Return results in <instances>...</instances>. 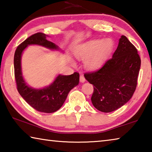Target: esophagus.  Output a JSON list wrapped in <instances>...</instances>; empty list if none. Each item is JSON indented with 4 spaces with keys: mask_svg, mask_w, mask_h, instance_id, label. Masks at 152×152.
<instances>
[{
    "mask_svg": "<svg viewBox=\"0 0 152 152\" xmlns=\"http://www.w3.org/2000/svg\"><path fill=\"white\" fill-rule=\"evenodd\" d=\"M86 80L85 78H84V76L83 74H81L80 76V82H84Z\"/></svg>",
    "mask_w": 152,
    "mask_h": 152,
    "instance_id": "1",
    "label": "esophagus"
}]
</instances>
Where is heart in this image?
I'll use <instances>...</instances> for the list:
<instances>
[{"mask_svg":"<svg viewBox=\"0 0 152 152\" xmlns=\"http://www.w3.org/2000/svg\"><path fill=\"white\" fill-rule=\"evenodd\" d=\"M113 48V42L111 39H97L82 45L77 49L74 53L79 60H85L86 67L93 69L102 65Z\"/></svg>","mask_w":152,"mask_h":152,"instance_id":"b5f03b06","label":"heart"}]
</instances>
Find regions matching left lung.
<instances>
[{
    "label": "left lung",
    "mask_w": 152,
    "mask_h": 152,
    "mask_svg": "<svg viewBox=\"0 0 152 152\" xmlns=\"http://www.w3.org/2000/svg\"><path fill=\"white\" fill-rule=\"evenodd\" d=\"M140 66L137 50L122 35L113 57L99 70L84 74L85 78L94 86L91 97L93 106L104 113L123 106L135 91Z\"/></svg>",
    "instance_id": "8db88e82"
}]
</instances>
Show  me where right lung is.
<instances>
[{
    "label": "right lung",
    "mask_w": 152,
    "mask_h": 152,
    "mask_svg": "<svg viewBox=\"0 0 152 152\" xmlns=\"http://www.w3.org/2000/svg\"><path fill=\"white\" fill-rule=\"evenodd\" d=\"M32 44L42 45L51 50L58 49L56 44L46 39V35L43 33H35L19 45L14 56L15 78L17 91L33 109L42 113H54L62 106L69 92L78 84L79 73L74 72L69 76L59 75L50 86L44 88H31L23 78L20 58L23 51L28 45Z\"/></svg>",
    "instance_id": "right-lung-1"
}]
</instances>
